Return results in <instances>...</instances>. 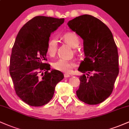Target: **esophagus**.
Returning <instances> with one entry per match:
<instances>
[{
	"label": "esophagus",
	"instance_id": "esophagus-1",
	"mask_svg": "<svg viewBox=\"0 0 129 129\" xmlns=\"http://www.w3.org/2000/svg\"><path fill=\"white\" fill-rule=\"evenodd\" d=\"M70 76V75H69V74H64V77L65 78H69V77Z\"/></svg>",
	"mask_w": 129,
	"mask_h": 129
}]
</instances>
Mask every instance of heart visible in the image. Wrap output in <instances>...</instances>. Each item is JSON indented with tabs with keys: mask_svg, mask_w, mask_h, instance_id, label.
<instances>
[{
	"mask_svg": "<svg viewBox=\"0 0 129 129\" xmlns=\"http://www.w3.org/2000/svg\"><path fill=\"white\" fill-rule=\"evenodd\" d=\"M63 39L69 44L71 47L76 48L79 44V39L76 33L73 32H68L65 33L62 36ZM57 43L55 39H51L47 43V51L49 55L53 56L57 51ZM76 66L73 61L64 59H59L53 63V67L57 70L65 73H70L72 69Z\"/></svg>",
	"mask_w": 129,
	"mask_h": 129,
	"instance_id": "obj_1",
	"label": "heart"
}]
</instances>
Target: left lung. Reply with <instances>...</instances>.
<instances>
[{"instance_id":"obj_1","label":"left lung","mask_w":129,"mask_h":129,"mask_svg":"<svg viewBox=\"0 0 129 129\" xmlns=\"http://www.w3.org/2000/svg\"><path fill=\"white\" fill-rule=\"evenodd\" d=\"M67 25L83 39L85 58L78 71L84 74L79 77L77 96L87 104L101 103L112 93L119 73L118 49L113 35L101 20L88 14L76 17ZM90 73L92 76L84 75Z\"/></svg>"}]
</instances>
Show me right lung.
<instances>
[{"mask_svg": "<svg viewBox=\"0 0 129 129\" xmlns=\"http://www.w3.org/2000/svg\"><path fill=\"white\" fill-rule=\"evenodd\" d=\"M64 22V19L38 16L19 30L10 57V73L17 95L31 106L39 107L52 99L56 84L63 79L60 71L50 70L43 63L51 33ZM45 71L42 77L39 73Z\"/></svg>", "mask_w": 129, "mask_h": 129, "instance_id": "obj_1", "label": "right lung"}]
</instances>
